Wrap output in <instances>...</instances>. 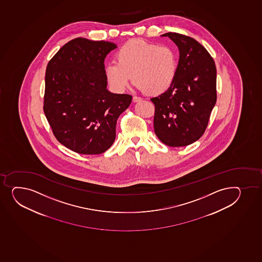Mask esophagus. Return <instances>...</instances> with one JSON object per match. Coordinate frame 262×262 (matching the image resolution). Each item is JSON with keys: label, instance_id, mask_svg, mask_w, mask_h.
Wrapping results in <instances>:
<instances>
[{"label": "esophagus", "instance_id": "esophagus-1", "mask_svg": "<svg viewBox=\"0 0 262 262\" xmlns=\"http://www.w3.org/2000/svg\"><path fill=\"white\" fill-rule=\"evenodd\" d=\"M141 97H133V102H140V101H141Z\"/></svg>", "mask_w": 262, "mask_h": 262}]
</instances>
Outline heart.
Listing matches in <instances>:
<instances>
[{
    "instance_id": "obj_1",
    "label": "heart",
    "mask_w": 262,
    "mask_h": 262,
    "mask_svg": "<svg viewBox=\"0 0 262 262\" xmlns=\"http://www.w3.org/2000/svg\"><path fill=\"white\" fill-rule=\"evenodd\" d=\"M116 62L105 67V77L117 91H124L131 76L141 91L151 96L167 91L176 78L178 56L168 46L132 39L119 48Z\"/></svg>"
}]
</instances>
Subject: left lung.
Returning <instances> with one entry per match:
<instances>
[{
  "mask_svg": "<svg viewBox=\"0 0 262 262\" xmlns=\"http://www.w3.org/2000/svg\"><path fill=\"white\" fill-rule=\"evenodd\" d=\"M179 50L176 78L167 91L152 97L154 127L169 146H185L204 135L216 102V68L212 57L195 39L166 33Z\"/></svg>",
  "mask_w": 262,
  "mask_h": 262,
  "instance_id": "left-lung-1",
  "label": "left lung"
}]
</instances>
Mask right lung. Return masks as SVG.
Instances as JSON below:
<instances>
[{
	"instance_id": "obj_1",
	"label": "right lung",
	"mask_w": 262,
	"mask_h": 262,
	"mask_svg": "<svg viewBox=\"0 0 262 262\" xmlns=\"http://www.w3.org/2000/svg\"><path fill=\"white\" fill-rule=\"evenodd\" d=\"M112 42L72 39L47 64L44 112L62 145L81 155H100L116 139V121L132 102L107 90L104 59Z\"/></svg>"
}]
</instances>
